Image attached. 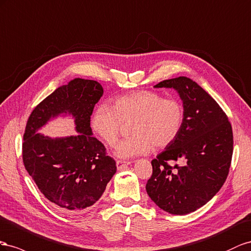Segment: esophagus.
Returning a JSON list of instances; mask_svg holds the SVG:
<instances>
[{
	"label": "esophagus",
	"mask_w": 251,
	"mask_h": 251,
	"mask_svg": "<svg viewBox=\"0 0 251 251\" xmlns=\"http://www.w3.org/2000/svg\"><path fill=\"white\" fill-rule=\"evenodd\" d=\"M131 162H128V161H117V167L119 170L124 169L126 166L130 165Z\"/></svg>",
	"instance_id": "34e87169"
}]
</instances>
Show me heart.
I'll return each mask as SVG.
<instances>
[{"label": "heart", "mask_w": 251, "mask_h": 251, "mask_svg": "<svg viewBox=\"0 0 251 251\" xmlns=\"http://www.w3.org/2000/svg\"><path fill=\"white\" fill-rule=\"evenodd\" d=\"M131 137L121 141L114 154L121 159L147 154L152 146H169L181 132L183 105L175 99H163L152 91H137L113 100L112 106L99 105L90 119L91 129L106 145H116L122 123L131 122Z\"/></svg>", "instance_id": "heart-1"}]
</instances>
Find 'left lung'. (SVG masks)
Listing matches in <instances>:
<instances>
[{"label":"left lung","instance_id":"obj_1","mask_svg":"<svg viewBox=\"0 0 251 251\" xmlns=\"http://www.w3.org/2000/svg\"><path fill=\"white\" fill-rule=\"evenodd\" d=\"M163 87L175 89L182 100L184 123L177 138L151 161L146 191L164 211L184 216L209 202L225 183L232 157V128L220 105L189 77L154 86Z\"/></svg>","mask_w":251,"mask_h":251}]
</instances>
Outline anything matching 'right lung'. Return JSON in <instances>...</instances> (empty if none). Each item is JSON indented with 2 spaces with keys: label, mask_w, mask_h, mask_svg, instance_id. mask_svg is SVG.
I'll return each instance as SVG.
<instances>
[{
  "label": "right lung",
  "mask_w": 251,
  "mask_h": 251,
  "mask_svg": "<svg viewBox=\"0 0 251 251\" xmlns=\"http://www.w3.org/2000/svg\"><path fill=\"white\" fill-rule=\"evenodd\" d=\"M103 94L99 82L75 77L43 100L27 121L24 166L44 197L63 212L94 205L117 171L116 161L106 155L90 127V116ZM58 116L73 117L78 133L50 138L38 132Z\"/></svg>",
  "instance_id": "right-lung-1"
}]
</instances>
